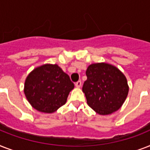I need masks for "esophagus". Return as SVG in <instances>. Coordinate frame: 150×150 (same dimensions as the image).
I'll return each mask as SVG.
<instances>
[{"label":"esophagus","mask_w":150,"mask_h":150,"mask_svg":"<svg viewBox=\"0 0 150 150\" xmlns=\"http://www.w3.org/2000/svg\"><path fill=\"white\" fill-rule=\"evenodd\" d=\"M75 85L77 88H79V87H81V86H82V82H81V81H79V82H76Z\"/></svg>","instance_id":"34e87169"}]
</instances>
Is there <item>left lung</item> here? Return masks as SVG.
<instances>
[{"label": "left lung", "instance_id": "1", "mask_svg": "<svg viewBox=\"0 0 150 150\" xmlns=\"http://www.w3.org/2000/svg\"><path fill=\"white\" fill-rule=\"evenodd\" d=\"M82 92L87 103L100 115H108L121 107L128 94L125 75L110 64L94 63L87 68Z\"/></svg>", "mask_w": 150, "mask_h": 150}]
</instances>
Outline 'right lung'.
Instances as JSON below:
<instances>
[{
  "label": "right lung",
  "mask_w": 150,
  "mask_h": 150,
  "mask_svg": "<svg viewBox=\"0 0 150 150\" xmlns=\"http://www.w3.org/2000/svg\"><path fill=\"white\" fill-rule=\"evenodd\" d=\"M74 84L57 64H45L27 75L24 93L34 109L52 114L65 104Z\"/></svg>",
  "instance_id": "obj_1"
}]
</instances>
